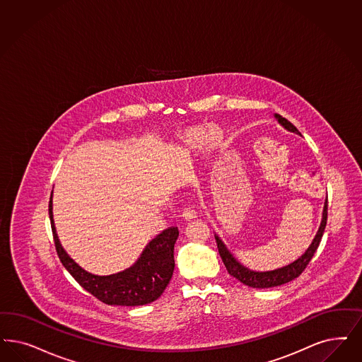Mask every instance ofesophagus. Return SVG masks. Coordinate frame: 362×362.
<instances>
[{
  "label": "esophagus",
  "instance_id": "34e87169",
  "mask_svg": "<svg viewBox=\"0 0 362 362\" xmlns=\"http://www.w3.org/2000/svg\"><path fill=\"white\" fill-rule=\"evenodd\" d=\"M183 219H186V221H192V219H195L197 216H198V214L195 210H191V209H186L185 211H183Z\"/></svg>",
  "mask_w": 362,
  "mask_h": 362
}]
</instances>
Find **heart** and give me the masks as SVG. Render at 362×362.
<instances>
[{
    "label": "heart",
    "mask_w": 362,
    "mask_h": 362,
    "mask_svg": "<svg viewBox=\"0 0 362 362\" xmlns=\"http://www.w3.org/2000/svg\"><path fill=\"white\" fill-rule=\"evenodd\" d=\"M226 141L223 129L218 125H211L206 131L203 127H197L188 129L187 132L180 137V150L183 152L195 150L199 147L200 143L207 152L221 150Z\"/></svg>",
    "instance_id": "b5f03b06"
}]
</instances>
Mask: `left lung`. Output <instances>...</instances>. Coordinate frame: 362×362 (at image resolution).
Here are the masks:
<instances>
[{"instance_id": "obj_1", "label": "left lung", "mask_w": 362, "mask_h": 362, "mask_svg": "<svg viewBox=\"0 0 362 362\" xmlns=\"http://www.w3.org/2000/svg\"><path fill=\"white\" fill-rule=\"evenodd\" d=\"M274 117L276 119V122L282 125L286 131L300 135L298 129L291 124L288 120H286L285 117H282L278 113H274ZM326 221H327V197L325 199L321 223H320L317 234L313 238L312 243L309 245V247L305 250V252L300 254L294 262L288 263V264L282 266V267H278L275 270H269V272H257V270H251L249 267H246L243 263L238 261L230 250L227 249L225 242L221 239L218 234H215V239H216V243H218V250H219L221 258L225 263L228 274L237 278L238 281H240L246 286L254 287V288H269V287L285 285L287 282L296 279L305 270L308 263L310 262L315 250L318 249V246H320L321 238L324 235Z\"/></svg>"}]
</instances>
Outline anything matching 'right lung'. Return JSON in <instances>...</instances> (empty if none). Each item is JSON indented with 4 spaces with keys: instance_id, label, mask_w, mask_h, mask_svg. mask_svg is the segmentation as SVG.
<instances>
[{
    "instance_id": "obj_1",
    "label": "right lung",
    "mask_w": 362,
    "mask_h": 362,
    "mask_svg": "<svg viewBox=\"0 0 362 362\" xmlns=\"http://www.w3.org/2000/svg\"><path fill=\"white\" fill-rule=\"evenodd\" d=\"M49 218L54 245L64 267L101 302L119 306H141L156 300L168 286L175 269L174 247L179 237L177 227H170L153 238L136 262L128 269L115 274L96 275L84 270L64 249L56 233L52 197Z\"/></svg>"
}]
</instances>
